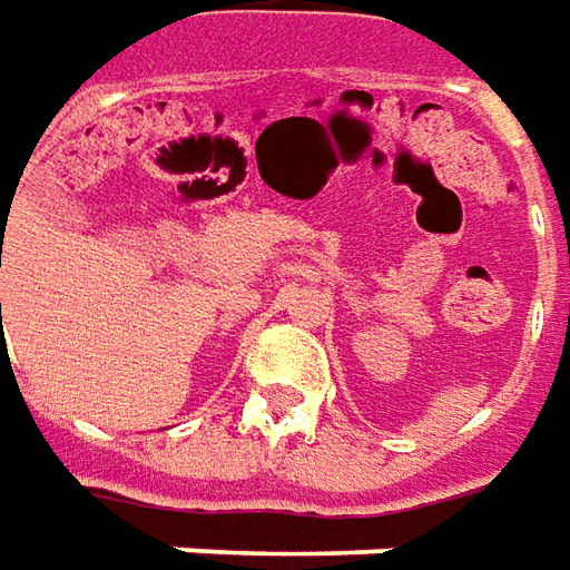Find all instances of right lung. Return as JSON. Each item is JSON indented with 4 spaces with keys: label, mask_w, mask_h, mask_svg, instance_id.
Masks as SVG:
<instances>
[{
    "label": "right lung",
    "mask_w": 570,
    "mask_h": 570,
    "mask_svg": "<svg viewBox=\"0 0 570 570\" xmlns=\"http://www.w3.org/2000/svg\"><path fill=\"white\" fill-rule=\"evenodd\" d=\"M6 210H8V207H6Z\"/></svg>",
    "instance_id": "add662e5"
}]
</instances>
